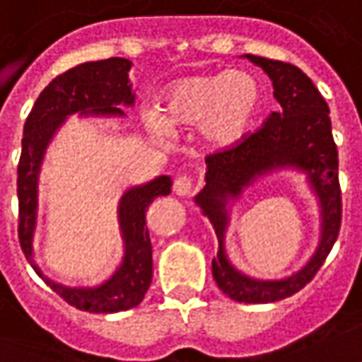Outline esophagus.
I'll return each instance as SVG.
<instances>
[{"label": "esophagus", "mask_w": 362, "mask_h": 362, "mask_svg": "<svg viewBox=\"0 0 362 362\" xmlns=\"http://www.w3.org/2000/svg\"><path fill=\"white\" fill-rule=\"evenodd\" d=\"M194 192V180L188 176H178L174 180V194L176 196H189Z\"/></svg>", "instance_id": "1"}]
</instances>
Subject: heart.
Wrapping results in <instances>:
<instances>
[{
	"instance_id": "b5f03b06",
	"label": "heart",
	"mask_w": 362,
	"mask_h": 362,
	"mask_svg": "<svg viewBox=\"0 0 362 362\" xmlns=\"http://www.w3.org/2000/svg\"><path fill=\"white\" fill-rule=\"evenodd\" d=\"M262 110L260 82L243 70L202 72L174 80L160 92V110L141 111L145 127L160 139L174 129L198 125V137L209 151L243 145Z\"/></svg>"
}]
</instances>
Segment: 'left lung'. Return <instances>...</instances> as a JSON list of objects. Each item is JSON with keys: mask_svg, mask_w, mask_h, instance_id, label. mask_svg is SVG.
Wrapping results in <instances>:
<instances>
[{"mask_svg": "<svg viewBox=\"0 0 362 362\" xmlns=\"http://www.w3.org/2000/svg\"><path fill=\"white\" fill-rule=\"evenodd\" d=\"M262 68L272 80L280 110L272 111L264 127L243 145L206 158V186L194 196V204L214 225L217 257L211 272L217 286L235 302L270 304L296 294L320 270L341 225V189L337 146L331 135L329 107L317 88L298 66L270 58L243 54ZM276 172L302 173L320 209V241L308 262L290 277L255 279L234 267L224 247L233 207L245 189Z\"/></svg>", "mask_w": 362, "mask_h": 362, "instance_id": "1", "label": "left lung"}]
</instances>
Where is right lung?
Here are the masks:
<instances>
[{
	"label": "right lung",
	"instance_id": "1",
	"mask_svg": "<svg viewBox=\"0 0 362 362\" xmlns=\"http://www.w3.org/2000/svg\"><path fill=\"white\" fill-rule=\"evenodd\" d=\"M133 62L113 57L84 62L57 76L33 105L23 127L21 160L17 168L19 196V241L23 252L39 276L45 278L60 298L82 312L115 313L131 310L143 302L153 282V247L146 229V209L158 196H168L170 176L131 186L117 204L123 257L117 269L95 286H66L42 274L37 264L35 235L39 229V186L42 164L50 143L68 117L80 119H123V107L135 105V90L129 80Z\"/></svg>",
	"mask_w": 362,
	"mask_h": 362
}]
</instances>
